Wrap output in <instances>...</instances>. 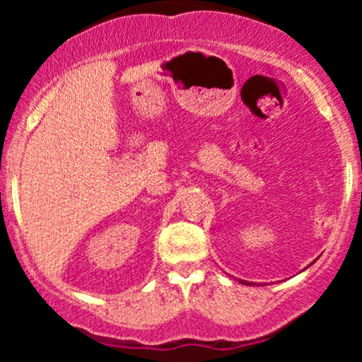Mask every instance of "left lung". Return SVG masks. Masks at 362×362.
Returning <instances> with one entry per match:
<instances>
[{
  "mask_svg": "<svg viewBox=\"0 0 362 362\" xmlns=\"http://www.w3.org/2000/svg\"><path fill=\"white\" fill-rule=\"evenodd\" d=\"M242 284H247V286H250V282H247V281H242Z\"/></svg>",
  "mask_w": 362,
  "mask_h": 362,
  "instance_id": "left-lung-1",
  "label": "left lung"
}]
</instances>
